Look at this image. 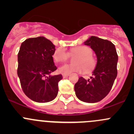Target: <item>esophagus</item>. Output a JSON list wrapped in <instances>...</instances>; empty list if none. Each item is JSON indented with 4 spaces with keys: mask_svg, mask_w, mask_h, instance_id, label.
<instances>
[{
    "mask_svg": "<svg viewBox=\"0 0 134 134\" xmlns=\"http://www.w3.org/2000/svg\"><path fill=\"white\" fill-rule=\"evenodd\" d=\"M69 76V75H63V78H67Z\"/></svg>",
    "mask_w": 134,
    "mask_h": 134,
    "instance_id": "34e87169",
    "label": "esophagus"
}]
</instances>
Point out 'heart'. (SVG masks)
Returning <instances> with one entry per match:
<instances>
[{"label": "heart", "instance_id": "heart-1", "mask_svg": "<svg viewBox=\"0 0 134 134\" xmlns=\"http://www.w3.org/2000/svg\"><path fill=\"white\" fill-rule=\"evenodd\" d=\"M71 54H77L78 57L75 59L76 64H65L61 66L58 71L63 75H70L72 72H83L84 69L86 71H91L94 65V59L92 55V51L87 46H80L72 48L70 51ZM54 60L57 63L66 62L69 57V54L64 48H57L52 55Z\"/></svg>", "mask_w": 134, "mask_h": 134}]
</instances>
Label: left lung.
I'll list each match as a JSON object with an SVG mask.
<instances>
[{"instance_id": "8db88e82", "label": "left lung", "mask_w": 134, "mask_h": 134, "mask_svg": "<svg viewBox=\"0 0 134 134\" xmlns=\"http://www.w3.org/2000/svg\"><path fill=\"white\" fill-rule=\"evenodd\" d=\"M84 44L93 50L97 63L90 79L79 78L75 85V91L79 100L94 103L106 97L113 86L117 75L118 56L115 45L108 40L91 36Z\"/></svg>"}]
</instances>
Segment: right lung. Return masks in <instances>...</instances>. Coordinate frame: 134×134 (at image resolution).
<instances>
[{
	"label": "right lung",
	"instance_id": "obj_1",
	"mask_svg": "<svg viewBox=\"0 0 134 134\" xmlns=\"http://www.w3.org/2000/svg\"><path fill=\"white\" fill-rule=\"evenodd\" d=\"M55 45L40 36L23 42L18 53L17 75L25 94L40 103L54 99L58 93L62 75L51 76L57 69L53 61Z\"/></svg>",
	"mask_w": 134,
	"mask_h": 134
}]
</instances>
